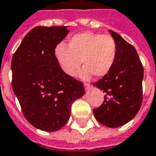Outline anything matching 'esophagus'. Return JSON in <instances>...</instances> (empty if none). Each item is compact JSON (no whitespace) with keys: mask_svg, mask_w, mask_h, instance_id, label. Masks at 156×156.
<instances>
[{"mask_svg":"<svg viewBox=\"0 0 156 156\" xmlns=\"http://www.w3.org/2000/svg\"><path fill=\"white\" fill-rule=\"evenodd\" d=\"M84 89H85V90H89V89H90V84H84Z\"/></svg>","mask_w":156,"mask_h":156,"instance_id":"obj_1","label":"esophagus"}]
</instances>
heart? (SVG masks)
<instances>
[{
    "instance_id": "1",
    "label": "heart",
    "mask_w": 156,
    "mask_h": 156,
    "mask_svg": "<svg viewBox=\"0 0 156 156\" xmlns=\"http://www.w3.org/2000/svg\"><path fill=\"white\" fill-rule=\"evenodd\" d=\"M68 47L58 44L54 55L60 69L70 77L76 75L81 61L84 65L79 74L81 79L88 80L94 74L97 77L104 76L116 59V43L107 35L82 32L70 39Z\"/></svg>"
}]
</instances>
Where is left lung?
I'll use <instances>...</instances> for the list:
<instances>
[{
	"mask_svg": "<svg viewBox=\"0 0 156 156\" xmlns=\"http://www.w3.org/2000/svg\"><path fill=\"white\" fill-rule=\"evenodd\" d=\"M109 32L116 43V59L109 73L93 84L106 94L94 115L105 126L117 128L129 122L141 107L143 67L134 47L116 32Z\"/></svg>",
	"mask_w": 156,
	"mask_h": 156,
	"instance_id": "1",
	"label": "left lung"
}]
</instances>
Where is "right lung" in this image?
Masks as SVG:
<instances>
[{"label": "right lung", "mask_w": 156, "mask_h": 156, "mask_svg": "<svg viewBox=\"0 0 156 156\" xmlns=\"http://www.w3.org/2000/svg\"><path fill=\"white\" fill-rule=\"evenodd\" d=\"M68 32L65 26L36 27L12 58L14 94L27 120L42 131L61 129L69 119L72 103L84 94L81 82L63 73L54 55Z\"/></svg>", "instance_id": "add662e5"}]
</instances>
